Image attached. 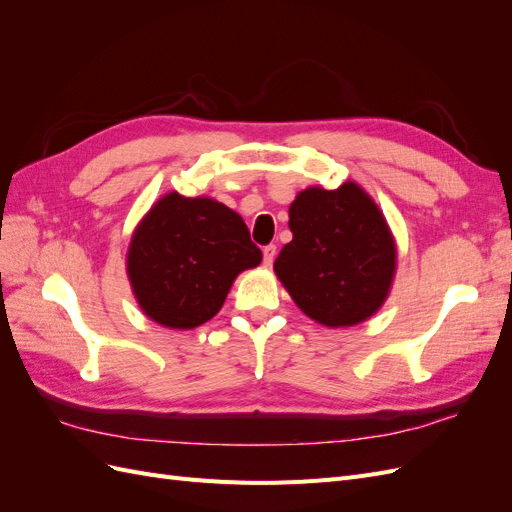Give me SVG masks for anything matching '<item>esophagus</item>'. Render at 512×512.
<instances>
[{
  "mask_svg": "<svg viewBox=\"0 0 512 512\" xmlns=\"http://www.w3.org/2000/svg\"><path fill=\"white\" fill-rule=\"evenodd\" d=\"M275 245H265L262 247V258H265V265L267 267H271L273 265V260H275Z\"/></svg>",
  "mask_w": 512,
  "mask_h": 512,
  "instance_id": "esophagus-1",
  "label": "esophagus"
}]
</instances>
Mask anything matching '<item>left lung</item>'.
Instances as JSON below:
<instances>
[{"label":"left lung","instance_id":"left-lung-1","mask_svg":"<svg viewBox=\"0 0 512 512\" xmlns=\"http://www.w3.org/2000/svg\"><path fill=\"white\" fill-rule=\"evenodd\" d=\"M288 215L292 241L273 269L301 312L331 329L374 316L389 297L397 250L371 196L354 181L307 188Z\"/></svg>","mask_w":512,"mask_h":512}]
</instances>
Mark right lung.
<instances>
[{
  "mask_svg": "<svg viewBox=\"0 0 512 512\" xmlns=\"http://www.w3.org/2000/svg\"><path fill=\"white\" fill-rule=\"evenodd\" d=\"M260 260L239 213L213 198L170 192L136 226L126 269L145 316L194 329L220 312L235 277Z\"/></svg>",
  "mask_w": 512,
  "mask_h": 512,
  "instance_id": "add662e5",
  "label": "right lung"
}]
</instances>
